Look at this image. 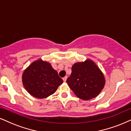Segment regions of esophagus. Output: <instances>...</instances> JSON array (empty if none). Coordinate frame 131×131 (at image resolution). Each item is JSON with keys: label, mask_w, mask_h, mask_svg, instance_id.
I'll return each instance as SVG.
<instances>
[{"label": "esophagus", "mask_w": 131, "mask_h": 131, "mask_svg": "<svg viewBox=\"0 0 131 131\" xmlns=\"http://www.w3.org/2000/svg\"><path fill=\"white\" fill-rule=\"evenodd\" d=\"M67 77H64V78H62V80L64 82H66V80H67Z\"/></svg>", "instance_id": "esophagus-1"}]
</instances>
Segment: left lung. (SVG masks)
I'll list each match as a JSON object with an SVG mask.
<instances>
[{
  "label": "left lung",
  "instance_id": "obj_1",
  "mask_svg": "<svg viewBox=\"0 0 131 131\" xmlns=\"http://www.w3.org/2000/svg\"><path fill=\"white\" fill-rule=\"evenodd\" d=\"M67 83L77 97L89 100L96 97L104 88L106 80L98 66L90 59L74 64Z\"/></svg>",
  "mask_w": 131,
  "mask_h": 131
}]
</instances>
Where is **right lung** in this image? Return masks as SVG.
<instances>
[{"label": "right lung", "instance_id": "add662e5", "mask_svg": "<svg viewBox=\"0 0 131 131\" xmlns=\"http://www.w3.org/2000/svg\"><path fill=\"white\" fill-rule=\"evenodd\" d=\"M22 81L27 91L39 99L53 94L63 83L50 63L42 59L33 61L24 70Z\"/></svg>", "mask_w": 131, "mask_h": 131}]
</instances>
